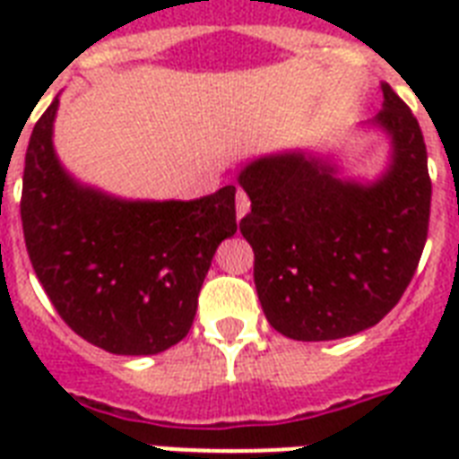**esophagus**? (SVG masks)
<instances>
[{"instance_id": "obj_1", "label": "esophagus", "mask_w": 459, "mask_h": 459, "mask_svg": "<svg viewBox=\"0 0 459 459\" xmlns=\"http://www.w3.org/2000/svg\"><path fill=\"white\" fill-rule=\"evenodd\" d=\"M247 212H250V197H247L243 190H238V195H236V216H238V219H243Z\"/></svg>"}]
</instances>
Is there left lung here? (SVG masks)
Wrapping results in <instances>:
<instances>
[{
	"mask_svg": "<svg viewBox=\"0 0 459 459\" xmlns=\"http://www.w3.org/2000/svg\"><path fill=\"white\" fill-rule=\"evenodd\" d=\"M369 121L391 140L384 173L342 178L331 157L283 150L245 166L240 233L266 319L293 341H338L384 319L410 286L431 212L427 145L388 82Z\"/></svg>",
	"mask_w": 459,
	"mask_h": 459,
	"instance_id": "left-lung-1",
	"label": "left lung"
}]
</instances>
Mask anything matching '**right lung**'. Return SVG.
<instances>
[{
    "instance_id": "1",
    "label": "right lung",
    "mask_w": 459,
    "mask_h": 459,
    "mask_svg": "<svg viewBox=\"0 0 459 459\" xmlns=\"http://www.w3.org/2000/svg\"><path fill=\"white\" fill-rule=\"evenodd\" d=\"M59 97L32 128L21 221L54 309L97 348L157 355L193 326L221 240L236 233V187L200 200H121L82 186L54 152Z\"/></svg>"
}]
</instances>
